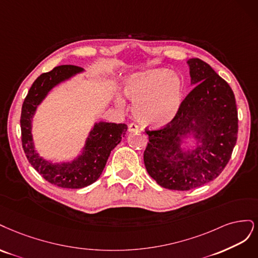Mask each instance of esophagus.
Instances as JSON below:
<instances>
[{
  "label": "esophagus",
  "instance_id": "esophagus-1",
  "mask_svg": "<svg viewBox=\"0 0 258 258\" xmlns=\"http://www.w3.org/2000/svg\"><path fill=\"white\" fill-rule=\"evenodd\" d=\"M139 130V126L136 123H130L128 125V132H137Z\"/></svg>",
  "mask_w": 258,
  "mask_h": 258
}]
</instances>
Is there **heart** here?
Returning a JSON list of instances; mask_svg holds the SVG:
<instances>
[{"label":"heart","instance_id":"heart-1","mask_svg":"<svg viewBox=\"0 0 258 258\" xmlns=\"http://www.w3.org/2000/svg\"><path fill=\"white\" fill-rule=\"evenodd\" d=\"M124 93L134 102L133 113L143 124L164 126L176 115L183 93L182 81L167 70H153L133 77ZM119 106L123 103L118 101Z\"/></svg>","mask_w":258,"mask_h":258}]
</instances>
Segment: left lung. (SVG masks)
Listing matches in <instances>:
<instances>
[{
    "mask_svg": "<svg viewBox=\"0 0 258 258\" xmlns=\"http://www.w3.org/2000/svg\"><path fill=\"white\" fill-rule=\"evenodd\" d=\"M187 64L196 87L169 123L159 130L146 128V169L168 189L188 190L214 180L229 162L238 136L237 105L229 85L201 59H189ZM189 131L202 145L184 154L179 141Z\"/></svg>",
    "mask_w": 258,
    "mask_h": 258,
    "instance_id": "obj_1",
    "label": "left lung"
}]
</instances>
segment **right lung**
Segmentation results:
<instances>
[{
	"instance_id": "add662e5",
	"label": "right lung",
	"mask_w": 258,
	"mask_h": 258,
	"mask_svg": "<svg viewBox=\"0 0 258 258\" xmlns=\"http://www.w3.org/2000/svg\"><path fill=\"white\" fill-rule=\"evenodd\" d=\"M82 71L79 66L60 65L50 72L41 74L33 82L22 104L21 141L27 159L45 180L64 188H81L95 182L102 174L112 149L120 144L127 130L126 124L123 123H96L90 132L84 151L72 163L54 164L41 159L36 153L31 128L37 105L53 87Z\"/></svg>"
}]
</instances>
